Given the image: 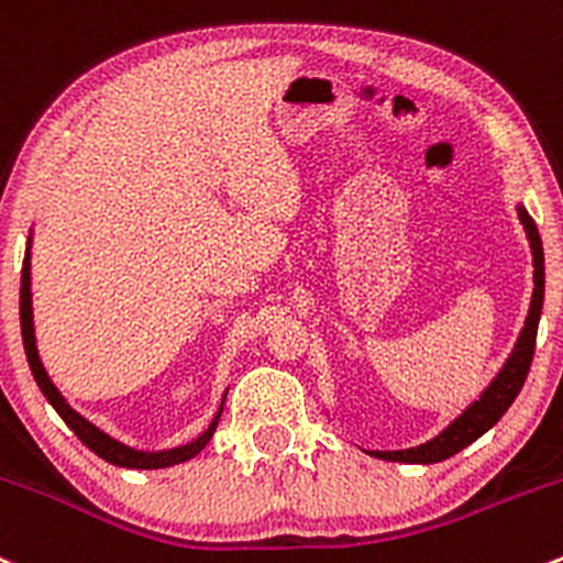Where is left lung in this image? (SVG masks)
<instances>
[{"instance_id":"8db88e82","label":"left lung","mask_w":563,"mask_h":563,"mask_svg":"<svg viewBox=\"0 0 563 563\" xmlns=\"http://www.w3.org/2000/svg\"><path fill=\"white\" fill-rule=\"evenodd\" d=\"M520 223H523L526 236H529L531 256H534V294H531L529 316H526V327L520 331L516 347H512L510 358L505 361L499 375L494 377L488 388L483 390L481 399L472 401L455 421L448 426L442 434L434 440L423 442L418 448H407V451H369L375 459L383 461H401V464H437V461L451 459L453 453L464 451L466 445L483 437L516 401V396L523 388L526 375H529L531 358H534L537 345V327H540L542 316V299H545V253H542V240L537 232L534 218L526 212V207H518Z\"/></svg>"}]
</instances>
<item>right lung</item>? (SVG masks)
Instances as JSON below:
<instances>
[{"instance_id": "obj_1", "label": "right lung", "mask_w": 563, "mask_h": 563, "mask_svg": "<svg viewBox=\"0 0 563 563\" xmlns=\"http://www.w3.org/2000/svg\"><path fill=\"white\" fill-rule=\"evenodd\" d=\"M29 247H32V236H29ZM29 247H26V256H23V269H21V336H23V351H26V361H29V366H32L34 380H37V386L45 394V399L53 405V410H56L58 416L64 418V423H67L69 429L75 431V434H78V440L82 442V445L91 448V451L97 453L99 459L110 461V464H115V466H126V470H162V466H175V464H180V461L194 459V455H197L207 445V442H210L212 431H216V426H218V418H221V412H223V401H227V394H223V401H221V407H218L212 423L207 426V429L197 437V440L188 442V445L173 448V451H156V453L134 451V448H129V445H123V442L112 440V437L104 434L102 429H97L93 423H88L86 418L80 416V412H75L73 407L67 405V399L58 394V388L53 386V380L47 377L43 361H40L37 342H34L32 264H29V258H32V256H29Z\"/></svg>"}]
</instances>
